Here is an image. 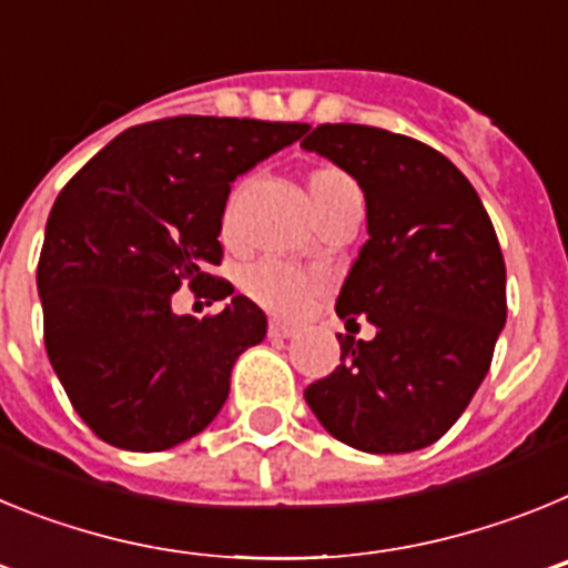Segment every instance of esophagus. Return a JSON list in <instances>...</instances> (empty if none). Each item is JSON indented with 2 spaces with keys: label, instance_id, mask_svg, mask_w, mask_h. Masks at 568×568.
Instances as JSON below:
<instances>
[{
  "label": "esophagus",
  "instance_id": "esophagus-1",
  "mask_svg": "<svg viewBox=\"0 0 568 568\" xmlns=\"http://www.w3.org/2000/svg\"><path fill=\"white\" fill-rule=\"evenodd\" d=\"M267 333H270V338L284 341V338H293L295 329H293V327H287V324H281V321H270Z\"/></svg>",
  "mask_w": 568,
  "mask_h": 568
}]
</instances>
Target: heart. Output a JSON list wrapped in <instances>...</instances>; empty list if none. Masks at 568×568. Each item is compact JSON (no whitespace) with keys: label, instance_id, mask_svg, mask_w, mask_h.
<instances>
[{"label":"heart","instance_id":"1","mask_svg":"<svg viewBox=\"0 0 568 568\" xmlns=\"http://www.w3.org/2000/svg\"><path fill=\"white\" fill-rule=\"evenodd\" d=\"M307 195L313 215H321L346 195H358V187L344 170L318 168L310 173ZM233 215L235 199H230L227 210H224V233H230V227H233ZM241 287L267 313L278 315V318H295L301 310L307 307L310 298L318 293L321 281L318 275L287 267V264H278V261H258V264L247 267V273L241 278Z\"/></svg>","mask_w":568,"mask_h":568}]
</instances>
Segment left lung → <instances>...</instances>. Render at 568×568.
Returning a JSON list of instances; mask_svg holds the SVG:
<instances>
[{"label": "left lung", "instance_id": "left-lung-1", "mask_svg": "<svg viewBox=\"0 0 568 568\" xmlns=\"http://www.w3.org/2000/svg\"><path fill=\"white\" fill-rule=\"evenodd\" d=\"M301 148L353 175L366 244L335 313L341 364L304 389L321 426L373 455L435 444L478 393L506 324V264L478 193L444 153L366 124H318ZM376 327L355 339L357 321Z\"/></svg>", "mask_w": 568, "mask_h": 568}]
</instances>
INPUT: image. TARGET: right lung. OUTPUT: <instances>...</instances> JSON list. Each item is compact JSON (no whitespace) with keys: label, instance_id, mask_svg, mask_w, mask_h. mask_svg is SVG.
<instances>
[{"label":"right lung","instance_id":"right-lung-1","mask_svg":"<svg viewBox=\"0 0 568 568\" xmlns=\"http://www.w3.org/2000/svg\"><path fill=\"white\" fill-rule=\"evenodd\" d=\"M310 124L173 115L135 124L79 170L44 227L37 287L44 349L79 418L130 453H162L219 415L230 373L267 335L234 295L219 316L169 307L175 288L217 300L230 184Z\"/></svg>","mask_w":568,"mask_h":568}]
</instances>
